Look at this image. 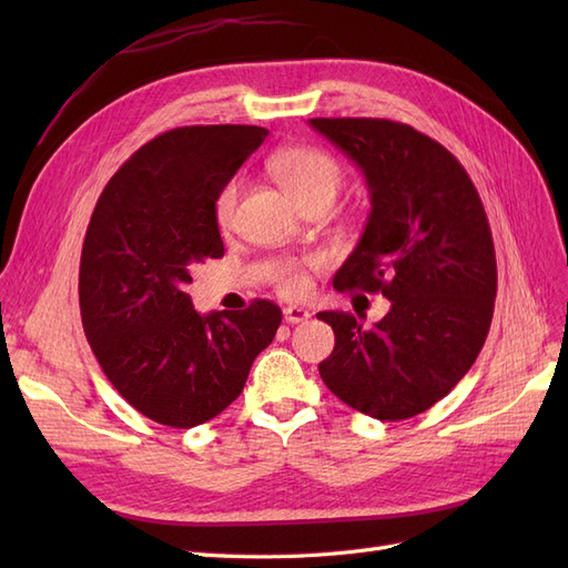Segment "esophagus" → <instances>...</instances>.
<instances>
[{
    "label": "esophagus",
    "instance_id": "obj_1",
    "mask_svg": "<svg viewBox=\"0 0 568 568\" xmlns=\"http://www.w3.org/2000/svg\"><path fill=\"white\" fill-rule=\"evenodd\" d=\"M284 320L288 324H301V322L311 320V313H307L305 307H301V305H286L284 307Z\"/></svg>",
    "mask_w": 568,
    "mask_h": 568
}]
</instances>
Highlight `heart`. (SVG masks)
Here are the masks:
<instances>
[{"label": "heart", "instance_id": "obj_1", "mask_svg": "<svg viewBox=\"0 0 568 568\" xmlns=\"http://www.w3.org/2000/svg\"><path fill=\"white\" fill-rule=\"evenodd\" d=\"M270 173L282 184L284 192L294 199L301 209L313 203H334L338 189L343 186V168L329 151L317 146H286L270 159ZM239 201V180H230L220 189L213 203V217L217 230L227 232L234 225ZM274 282L282 294L296 296L305 288V277L298 263L286 261L277 265Z\"/></svg>", "mask_w": 568, "mask_h": 568}]
</instances>
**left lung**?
I'll return each instance as SVG.
<instances>
[{
    "label": "left lung",
    "mask_w": 568,
    "mask_h": 568,
    "mask_svg": "<svg viewBox=\"0 0 568 568\" xmlns=\"http://www.w3.org/2000/svg\"><path fill=\"white\" fill-rule=\"evenodd\" d=\"M359 165L372 211L336 291L390 301L372 329L326 311L336 346L320 376L336 398L382 422L419 415L448 395L484 348L495 294V246L484 203L453 153L386 118H313Z\"/></svg>",
    "instance_id": "1"
}]
</instances>
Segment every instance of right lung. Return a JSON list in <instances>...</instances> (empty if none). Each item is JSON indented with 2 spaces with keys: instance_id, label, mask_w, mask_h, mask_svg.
Listing matches in <instances>:
<instances>
[{
  "instance_id": "obj_1",
  "label": "right lung",
  "mask_w": 568,
  "mask_h": 568,
  "mask_svg": "<svg viewBox=\"0 0 568 568\" xmlns=\"http://www.w3.org/2000/svg\"><path fill=\"white\" fill-rule=\"evenodd\" d=\"M267 136L257 125H189L159 134L101 192L80 257V315L113 388L144 417L192 428L244 390L280 305L199 315L184 286L222 257L213 203Z\"/></svg>"
}]
</instances>
